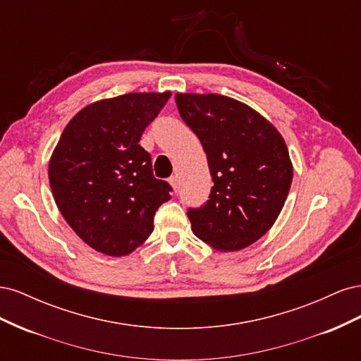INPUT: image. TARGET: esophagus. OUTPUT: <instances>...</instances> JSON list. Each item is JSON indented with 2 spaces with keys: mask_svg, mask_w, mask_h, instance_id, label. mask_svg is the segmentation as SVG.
I'll return each instance as SVG.
<instances>
[{
  "mask_svg": "<svg viewBox=\"0 0 361 361\" xmlns=\"http://www.w3.org/2000/svg\"><path fill=\"white\" fill-rule=\"evenodd\" d=\"M169 182H170V185L173 187V190L178 191V188H179V179H178V176H171L169 179Z\"/></svg>",
  "mask_w": 361,
  "mask_h": 361,
  "instance_id": "obj_1",
  "label": "esophagus"
}]
</instances>
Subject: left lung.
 Segmentation results:
<instances>
[{
	"instance_id": "obj_1",
	"label": "left lung",
	"mask_w": 361,
	"mask_h": 361,
	"mask_svg": "<svg viewBox=\"0 0 361 361\" xmlns=\"http://www.w3.org/2000/svg\"><path fill=\"white\" fill-rule=\"evenodd\" d=\"M176 104L200 140L214 182L209 200L188 209L192 232L215 250H243L269 231L286 202L293 169L285 140L232 97L178 93Z\"/></svg>"
}]
</instances>
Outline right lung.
Returning <instances> with one entry per match:
<instances>
[{
    "mask_svg": "<svg viewBox=\"0 0 361 361\" xmlns=\"http://www.w3.org/2000/svg\"><path fill=\"white\" fill-rule=\"evenodd\" d=\"M170 96L126 93L87 105L52 152L54 200L73 232L104 255L133 253L170 200L171 187L154 176L150 154L138 145Z\"/></svg>",
    "mask_w": 361,
    "mask_h": 361,
    "instance_id": "obj_1",
    "label": "right lung"
}]
</instances>
